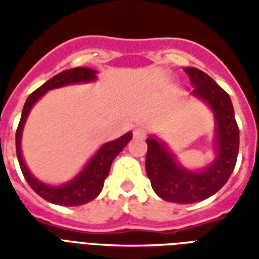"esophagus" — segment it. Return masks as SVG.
<instances>
[{
	"mask_svg": "<svg viewBox=\"0 0 259 259\" xmlns=\"http://www.w3.org/2000/svg\"><path fill=\"white\" fill-rule=\"evenodd\" d=\"M133 135H135V137H146V130L143 127H136L133 130Z\"/></svg>",
	"mask_w": 259,
	"mask_h": 259,
	"instance_id": "esophagus-1",
	"label": "esophagus"
}]
</instances>
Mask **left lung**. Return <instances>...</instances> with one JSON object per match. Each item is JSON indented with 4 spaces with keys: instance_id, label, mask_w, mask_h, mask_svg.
I'll use <instances>...</instances> for the list:
<instances>
[{
    "instance_id": "8db88e82",
    "label": "left lung",
    "mask_w": 259,
    "mask_h": 259,
    "mask_svg": "<svg viewBox=\"0 0 259 259\" xmlns=\"http://www.w3.org/2000/svg\"><path fill=\"white\" fill-rule=\"evenodd\" d=\"M190 77L193 96L206 102L215 116L217 157L202 170H189L180 165L162 140L147 139L146 170L151 186L162 200L193 204L221 190L233 172L239 154V126L232 100L215 80L197 68H185Z\"/></svg>"
}]
</instances>
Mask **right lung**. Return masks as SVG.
Listing matches in <instances>:
<instances>
[{"label":"right lung","instance_id":"1","mask_svg":"<svg viewBox=\"0 0 259 259\" xmlns=\"http://www.w3.org/2000/svg\"><path fill=\"white\" fill-rule=\"evenodd\" d=\"M96 74V70L91 68H73L64 70L57 76H54L53 79L46 81L36 91H33L30 96L27 97L23 111H22V118H20L18 130H16V155H18V161H19L22 174L25 176L26 182L29 183V186L36 191L37 194L42 197L44 200H47L48 202H53V204H57V205L77 206L94 200L97 195L101 193L102 187H104V182L107 179L111 165H112V161L119 152L127 146V143L132 140L133 135L129 132L122 137L116 139V140L105 143L93 155V158L87 162L83 170L76 178H73L70 182L62 186H50L36 179L26 166L23 157H22V147H20V144H22V132H23L25 122L27 116H29L30 109L47 91L68 84H74V83L93 81V80L97 79Z\"/></svg>","mask_w":259,"mask_h":259}]
</instances>
